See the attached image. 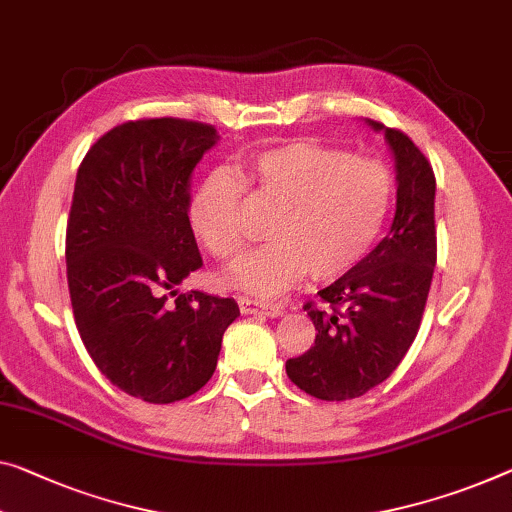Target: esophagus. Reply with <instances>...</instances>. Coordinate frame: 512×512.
<instances>
[{
  "label": "esophagus",
  "mask_w": 512,
  "mask_h": 512,
  "mask_svg": "<svg viewBox=\"0 0 512 512\" xmlns=\"http://www.w3.org/2000/svg\"><path fill=\"white\" fill-rule=\"evenodd\" d=\"M238 306H240V313H245V316H256V313H263V316H267V318L283 316L281 306H277V304H263V302L249 300V297H240Z\"/></svg>",
  "instance_id": "obj_1"
}]
</instances>
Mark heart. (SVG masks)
I'll list each match as a JSON object with an SVG mask.
<instances>
[{
	"label": "heart",
	"mask_w": 512,
	"mask_h": 512,
	"mask_svg": "<svg viewBox=\"0 0 512 512\" xmlns=\"http://www.w3.org/2000/svg\"><path fill=\"white\" fill-rule=\"evenodd\" d=\"M249 183L279 203L267 231L272 242L238 258L217 281L256 297L281 295L309 270L316 281L352 270L373 247L393 203L387 164L313 139L251 155ZM242 194L245 183L229 167L210 171L192 194V229L212 256L231 258L242 247Z\"/></svg>",
	"instance_id": "b5f03b06"
}]
</instances>
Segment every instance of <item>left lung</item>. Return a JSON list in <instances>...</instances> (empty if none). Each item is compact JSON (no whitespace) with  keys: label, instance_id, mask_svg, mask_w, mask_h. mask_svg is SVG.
Returning a JSON list of instances; mask_svg holds the SVG:
<instances>
[{"label":"left lung","instance_id":"obj_1","mask_svg":"<svg viewBox=\"0 0 512 512\" xmlns=\"http://www.w3.org/2000/svg\"><path fill=\"white\" fill-rule=\"evenodd\" d=\"M382 132L396 167V215L371 254L304 304L316 343L286 361L290 382L320 400L364 396L396 371L419 332L437 263L435 174L414 141L366 119Z\"/></svg>","mask_w":512,"mask_h":512}]
</instances>
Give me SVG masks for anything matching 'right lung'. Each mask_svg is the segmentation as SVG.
I'll return each instance as SVG.
<instances>
[{
    "instance_id": "add662e5",
    "label": "right lung",
    "mask_w": 512,
    "mask_h": 512,
    "mask_svg": "<svg viewBox=\"0 0 512 512\" xmlns=\"http://www.w3.org/2000/svg\"><path fill=\"white\" fill-rule=\"evenodd\" d=\"M217 141L206 123L130 121L77 169L66 231L77 332L100 373L146 403L199 391L240 316L231 297L178 293L203 265L187 215L190 176Z\"/></svg>"
}]
</instances>
